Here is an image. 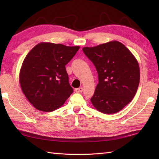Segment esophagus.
Segmentation results:
<instances>
[{"label":"esophagus","instance_id":"34e87169","mask_svg":"<svg viewBox=\"0 0 159 159\" xmlns=\"http://www.w3.org/2000/svg\"><path fill=\"white\" fill-rule=\"evenodd\" d=\"M75 91H76L77 93H81V92H82V91H83V88H76V89H75Z\"/></svg>","mask_w":159,"mask_h":159}]
</instances>
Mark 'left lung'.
<instances>
[{
    "label": "left lung",
    "instance_id": "8db88e82",
    "mask_svg": "<svg viewBox=\"0 0 159 159\" xmlns=\"http://www.w3.org/2000/svg\"><path fill=\"white\" fill-rule=\"evenodd\" d=\"M82 50L98 74L91 103L105 114L119 112L131 102L139 87L140 68L135 57L115 40Z\"/></svg>",
    "mask_w": 159,
    "mask_h": 159
}]
</instances>
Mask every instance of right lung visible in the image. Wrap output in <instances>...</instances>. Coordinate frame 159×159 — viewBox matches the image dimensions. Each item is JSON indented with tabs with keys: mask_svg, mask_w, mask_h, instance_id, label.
Returning a JSON list of instances; mask_svg holds the SVG:
<instances>
[{
	"mask_svg": "<svg viewBox=\"0 0 159 159\" xmlns=\"http://www.w3.org/2000/svg\"><path fill=\"white\" fill-rule=\"evenodd\" d=\"M80 46L40 42L28 52L19 74L23 93L34 107L51 112L64 105L73 93L65 66Z\"/></svg>",
	"mask_w": 159,
	"mask_h": 159,
	"instance_id": "1",
	"label": "right lung"
}]
</instances>
